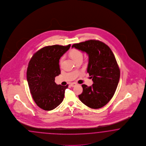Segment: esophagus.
Instances as JSON below:
<instances>
[{
	"label": "esophagus",
	"instance_id": "34e87169",
	"mask_svg": "<svg viewBox=\"0 0 146 146\" xmlns=\"http://www.w3.org/2000/svg\"><path fill=\"white\" fill-rule=\"evenodd\" d=\"M77 85V84L76 83H75V82H72L70 84V86L71 87H75V86H76Z\"/></svg>",
	"mask_w": 146,
	"mask_h": 146
}]
</instances>
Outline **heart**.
<instances>
[{"mask_svg": "<svg viewBox=\"0 0 146 146\" xmlns=\"http://www.w3.org/2000/svg\"><path fill=\"white\" fill-rule=\"evenodd\" d=\"M69 54L72 58V59L74 60L75 61H76V60L80 59H82V58H83V53L80 50H78V49H72L69 52ZM64 59V56H62L60 59V64H62Z\"/></svg>", "mask_w": 146, "mask_h": 146, "instance_id": "obj_1", "label": "heart"}]
</instances>
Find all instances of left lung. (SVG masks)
Wrapping results in <instances>:
<instances>
[{"label":"left lung","instance_id":"8db88e82","mask_svg":"<svg viewBox=\"0 0 146 146\" xmlns=\"http://www.w3.org/2000/svg\"><path fill=\"white\" fill-rule=\"evenodd\" d=\"M72 48L88 55L87 72L94 83L90 87L82 85L79 100L90 108L103 107L113 96L120 79V69L113 53L104 43L95 40L74 44Z\"/></svg>","mask_w":146,"mask_h":146}]
</instances>
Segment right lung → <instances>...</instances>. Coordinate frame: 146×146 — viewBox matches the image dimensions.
Masks as SVG:
<instances>
[{"label": "right lung", "instance_id": "add662e5", "mask_svg": "<svg viewBox=\"0 0 146 146\" xmlns=\"http://www.w3.org/2000/svg\"><path fill=\"white\" fill-rule=\"evenodd\" d=\"M70 46H45L34 54L29 63L27 80L30 92L35 103L44 110H52L64 100L68 85H58L54 80L61 74L60 58Z\"/></svg>", "mask_w": 146, "mask_h": 146}]
</instances>
